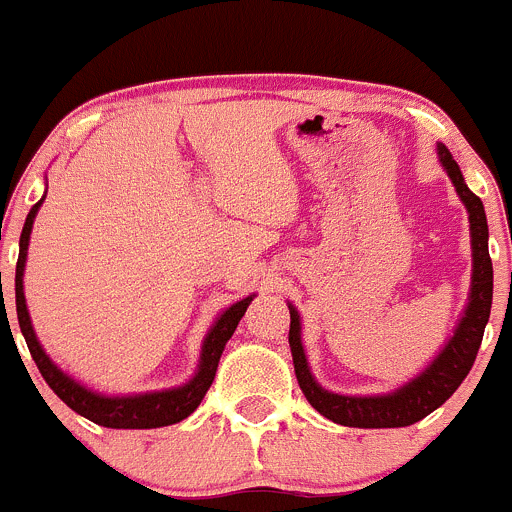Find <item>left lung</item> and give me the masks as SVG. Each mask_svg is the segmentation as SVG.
Masks as SVG:
<instances>
[{"label":"left lung","instance_id":"left-lung-1","mask_svg":"<svg viewBox=\"0 0 512 512\" xmlns=\"http://www.w3.org/2000/svg\"><path fill=\"white\" fill-rule=\"evenodd\" d=\"M440 164L448 171L460 201L470 214V236H473V288H470L468 308L460 318L455 336L450 338L448 346L440 351V356L411 383L391 396L376 398H353L328 393L313 381L308 371L306 356L301 346V323H298L296 308H291V331H288V343L293 353V368H296L298 386H301L306 401L316 408L328 421L341 423L348 428H406L426 418L435 408L443 406L465 376L473 368L475 356H478L480 341H483L485 323L490 318V303H493V261L488 254V221H485L483 201L465 186L460 166L455 164L453 154L438 144Z\"/></svg>","mask_w":512,"mask_h":512}]
</instances>
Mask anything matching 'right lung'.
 <instances>
[{"label":"right lung","instance_id":"1","mask_svg":"<svg viewBox=\"0 0 512 512\" xmlns=\"http://www.w3.org/2000/svg\"><path fill=\"white\" fill-rule=\"evenodd\" d=\"M42 201H37V204L32 206V211L27 214V221H24L22 239H19L14 291H17L19 328H22L24 341H27L29 353H32L34 363H37L44 381L49 383V388H52V391L57 393V396L72 408V411H77L79 416L89 418L91 423H99V426L104 428H161V426H174V423L189 418L191 413L199 408V403L204 401L211 383H214L216 368H219V358L221 353H224L226 341L234 336L241 316H244L246 308H249L251 296L244 298V301L234 303V306L226 308V311L221 313V318L214 323L209 336H206L204 348H201L199 373H196L186 386L171 388V391L144 393V396H126V398H109V396H99V393L94 391H86L84 386H79L77 381H72L67 373L59 371V368L52 363V358H49L47 353H44V348L39 346L37 336H34L32 321H29L27 301H24V286H22L24 261H27V246H29V234H32L34 216H37Z\"/></svg>","mask_w":512,"mask_h":512}]
</instances>
